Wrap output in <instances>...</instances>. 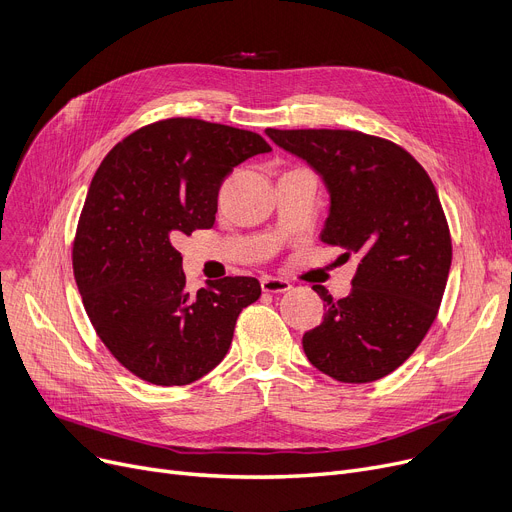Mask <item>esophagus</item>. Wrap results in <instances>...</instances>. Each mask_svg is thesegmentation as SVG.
Wrapping results in <instances>:
<instances>
[{"instance_id": "34e87169", "label": "esophagus", "mask_w": 512, "mask_h": 512, "mask_svg": "<svg viewBox=\"0 0 512 512\" xmlns=\"http://www.w3.org/2000/svg\"><path fill=\"white\" fill-rule=\"evenodd\" d=\"M260 287H262V291H266V294H283V291L291 289V283L285 279H279V277L264 275L260 279Z\"/></svg>"}]
</instances>
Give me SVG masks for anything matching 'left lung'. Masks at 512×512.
Listing matches in <instances>:
<instances>
[{"instance_id": "left-lung-1", "label": "left lung", "mask_w": 512, "mask_h": 512, "mask_svg": "<svg viewBox=\"0 0 512 512\" xmlns=\"http://www.w3.org/2000/svg\"><path fill=\"white\" fill-rule=\"evenodd\" d=\"M302 158L329 191L321 239L358 254L350 296L325 302L319 327L304 333L312 367L342 383H369L417 350L440 308L452 241L425 168L400 145L360 131L266 129Z\"/></svg>"}]
</instances>
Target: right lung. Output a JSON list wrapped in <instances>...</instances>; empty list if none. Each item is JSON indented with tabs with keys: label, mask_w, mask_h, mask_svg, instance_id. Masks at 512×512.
Segmentation results:
<instances>
[{
	"label": "right lung",
	"mask_w": 512,
	"mask_h": 512,
	"mask_svg": "<svg viewBox=\"0 0 512 512\" xmlns=\"http://www.w3.org/2000/svg\"><path fill=\"white\" fill-rule=\"evenodd\" d=\"M266 152L258 133L168 118L116 143L97 168L72 269L95 333L139 379L187 385L210 373L229 352L239 312L260 298L254 277L189 294L175 241L210 229L225 177Z\"/></svg>",
	"instance_id": "1"
}]
</instances>
